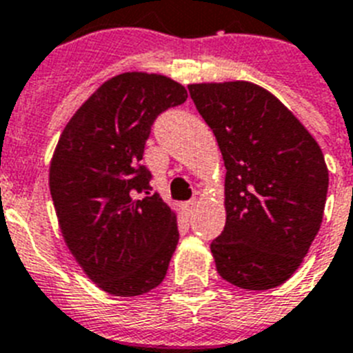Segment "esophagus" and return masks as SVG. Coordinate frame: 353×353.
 <instances>
[{
  "label": "esophagus",
  "instance_id": "1",
  "mask_svg": "<svg viewBox=\"0 0 353 353\" xmlns=\"http://www.w3.org/2000/svg\"><path fill=\"white\" fill-rule=\"evenodd\" d=\"M197 199H192V201H188L185 204V211H186V214H192L195 211V208H197Z\"/></svg>",
  "mask_w": 353,
  "mask_h": 353
}]
</instances>
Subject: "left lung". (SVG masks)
I'll list each match as a JSON object with an SVG mask.
<instances>
[{
	"instance_id": "1",
	"label": "left lung",
	"mask_w": 353,
	"mask_h": 353,
	"mask_svg": "<svg viewBox=\"0 0 353 353\" xmlns=\"http://www.w3.org/2000/svg\"><path fill=\"white\" fill-rule=\"evenodd\" d=\"M225 165V228L211 243L220 277L243 290L295 274L323 219L329 170L302 122L250 81L188 85Z\"/></svg>"
}]
</instances>
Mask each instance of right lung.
<instances>
[{
  "instance_id": "right-lung-1",
  "label": "right lung",
  "mask_w": 353,
  "mask_h": 353,
  "mask_svg": "<svg viewBox=\"0 0 353 353\" xmlns=\"http://www.w3.org/2000/svg\"><path fill=\"white\" fill-rule=\"evenodd\" d=\"M186 97L167 76L124 72L104 81L60 134L49 167L58 225L78 265L110 295H143L167 275L177 219L158 194L137 197L151 188L140 161L156 117Z\"/></svg>"
}]
</instances>
